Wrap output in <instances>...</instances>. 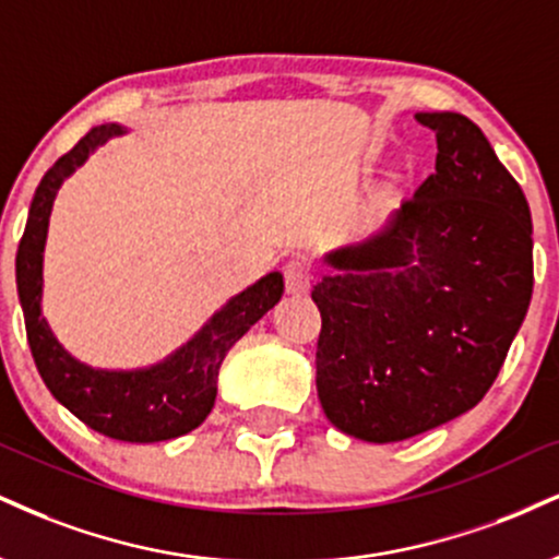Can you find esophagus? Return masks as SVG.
<instances>
[{"label": "esophagus", "instance_id": "1", "mask_svg": "<svg viewBox=\"0 0 559 559\" xmlns=\"http://www.w3.org/2000/svg\"><path fill=\"white\" fill-rule=\"evenodd\" d=\"M284 275H286V292L288 294H297V297H299V294H307L309 292V284H312V275H309V267L301 260L286 262Z\"/></svg>", "mask_w": 559, "mask_h": 559}]
</instances>
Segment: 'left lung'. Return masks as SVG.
Wrapping results in <instances>:
<instances>
[{"label": "left lung", "instance_id": "1", "mask_svg": "<svg viewBox=\"0 0 559 559\" xmlns=\"http://www.w3.org/2000/svg\"><path fill=\"white\" fill-rule=\"evenodd\" d=\"M435 174L378 234L322 254L318 395L344 435L401 442L466 414L506 361L534 288L523 190L472 119L421 111Z\"/></svg>", "mask_w": 559, "mask_h": 559}]
</instances>
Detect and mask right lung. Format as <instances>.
<instances>
[{
  "mask_svg": "<svg viewBox=\"0 0 559 559\" xmlns=\"http://www.w3.org/2000/svg\"><path fill=\"white\" fill-rule=\"evenodd\" d=\"M124 124L93 127L80 143L44 174L20 239L15 275L31 354L51 395L96 432L122 442H160L192 432L211 414L218 393V369L228 348L284 297V275H262L215 309L187 344L147 367H91L59 344L44 318V250L59 187L100 145L127 134Z\"/></svg>",
  "mask_w": 559,
  "mask_h": 559,
  "instance_id": "1",
  "label": "right lung"
}]
</instances>
